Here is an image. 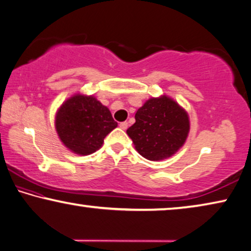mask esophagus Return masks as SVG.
Returning <instances> with one entry per match:
<instances>
[{
	"instance_id": "esophagus-1",
	"label": "esophagus",
	"mask_w": 251,
	"mask_h": 251,
	"mask_svg": "<svg viewBox=\"0 0 251 251\" xmlns=\"http://www.w3.org/2000/svg\"><path fill=\"white\" fill-rule=\"evenodd\" d=\"M119 127H121L122 129H127V127H128V123H127V122L119 123Z\"/></svg>"
}]
</instances>
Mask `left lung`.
I'll return each mask as SVG.
<instances>
[{"instance_id":"obj_1","label":"left lung","mask_w":251,"mask_h":251,"mask_svg":"<svg viewBox=\"0 0 251 251\" xmlns=\"http://www.w3.org/2000/svg\"><path fill=\"white\" fill-rule=\"evenodd\" d=\"M127 129L136 151L151 161L167 159L184 145L189 132L188 115L168 97L149 99Z\"/></svg>"}]
</instances>
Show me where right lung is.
Here are the masks:
<instances>
[{
	"label": "right lung",
	"instance_id": "right-lung-1",
	"mask_svg": "<svg viewBox=\"0 0 251 251\" xmlns=\"http://www.w3.org/2000/svg\"><path fill=\"white\" fill-rule=\"evenodd\" d=\"M56 130L71 151L88 155L101 148L103 138L117 127L109 109L92 96L75 95L56 115Z\"/></svg>",
	"mask_w": 251,
	"mask_h": 251
}]
</instances>
